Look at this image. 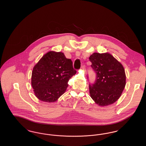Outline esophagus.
Masks as SVG:
<instances>
[{
    "label": "esophagus",
    "mask_w": 146,
    "mask_h": 146,
    "mask_svg": "<svg viewBox=\"0 0 146 146\" xmlns=\"http://www.w3.org/2000/svg\"><path fill=\"white\" fill-rule=\"evenodd\" d=\"M82 70H85V66H82Z\"/></svg>",
    "instance_id": "esophagus-1"
}]
</instances>
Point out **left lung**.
Segmentation results:
<instances>
[{
  "instance_id": "obj_1",
  "label": "left lung",
  "mask_w": 146,
  "mask_h": 146,
  "mask_svg": "<svg viewBox=\"0 0 146 146\" xmlns=\"http://www.w3.org/2000/svg\"><path fill=\"white\" fill-rule=\"evenodd\" d=\"M96 79L89 85L90 97L100 106L114 104L120 97L126 85L125 70L111 54L95 52L89 57Z\"/></svg>"
}]
</instances>
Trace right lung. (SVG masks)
<instances>
[{"mask_svg":"<svg viewBox=\"0 0 146 146\" xmlns=\"http://www.w3.org/2000/svg\"><path fill=\"white\" fill-rule=\"evenodd\" d=\"M76 73L72 61L63 52H48L35 65L32 73L35 96L43 102H55L65 92L70 78Z\"/></svg>","mask_w":146,"mask_h":146,"instance_id":"obj_1","label":"right lung"}]
</instances>
